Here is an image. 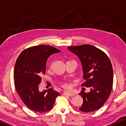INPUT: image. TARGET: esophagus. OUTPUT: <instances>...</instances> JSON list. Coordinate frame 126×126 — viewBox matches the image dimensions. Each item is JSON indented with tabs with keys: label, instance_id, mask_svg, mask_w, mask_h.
Returning a JSON list of instances; mask_svg holds the SVG:
<instances>
[{
	"label": "esophagus",
	"instance_id": "34e87169",
	"mask_svg": "<svg viewBox=\"0 0 126 126\" xmlns=\"http://www.w3.org/2000/svg\"><path fill=\"white\" fill-rule=\"evenodd\" d=\"M63 95H68V96H73L75 95V94L73 93H71V92H68V91H65L63 93Z\"/></svg>",
	"mask_w": 126,
	"mask_h": 126
}]
</instances>
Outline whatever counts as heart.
<instances>
[{"instance_id": "heart-1", "label": "heart", "mask_w": 126, "mask_h": 126, "mask_svg": "<svg viewBox=\"0 0 126 126\" xmlns=\"http://www.w3.org/2000/svg\"><path fill=\"white\" fill-rule=\"evenodd\" d=\"M62 86L64 88H68V84H67V83H63Z\"/></svg>"}]
</instances>
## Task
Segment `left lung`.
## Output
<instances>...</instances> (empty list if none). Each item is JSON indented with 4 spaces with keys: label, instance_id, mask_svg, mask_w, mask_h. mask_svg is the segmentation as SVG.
Instances as JSON below:
<instances>
[{
    "label": "left lung",
    "instance_id": "8db88e82",
    "mask_svg": "<svg viewBox=\"0 0 126 126\" xmlns=\"http://www.w3.org/2000/svg\"><path fill=\"white\" fill-rule=\"evenodd\" d=\"M79 58L82 65L83 86L91 87L89 93L81 91L83 99L79 110L89 112L100 109L112 91L113 70L110 60L104 52L95 46L84 45L68 47Z\"/></svg>",
    "mask_w": 126,
    "mask_h": 126
}]
</instances>
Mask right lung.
<instances>
[{
  "label": "right lung",
  "instance_id": "add662e5",
  "mask_svg": "<svg viewBox=\"0 0 126 126\" xmlns=\"http://www.w3.org/2000/svg\"><path fill=\"white\" fill-rule=\"evenodd\" d=\"M60 52L51 46H33L22 51L16 61L14 74L16 90L22 102L32 111H49L61 95L52 88L42 92L39 90L41 76L46 73L47 59Z\"/></svg>",
  "mask_w": 126,
  "mask_h": 126
}]
</instances>
